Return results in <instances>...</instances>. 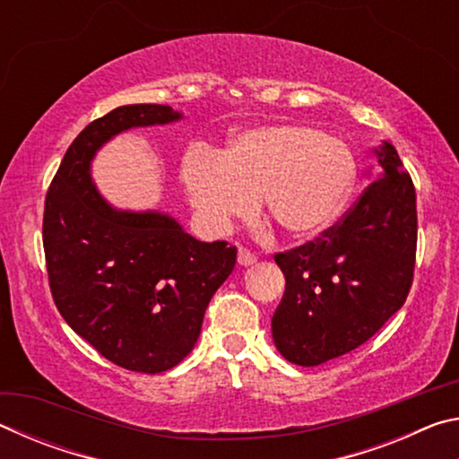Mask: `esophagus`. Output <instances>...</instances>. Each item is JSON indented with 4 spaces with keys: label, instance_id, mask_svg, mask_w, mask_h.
Segmentation results:
<instances>
[{
    "label": "esophagus",
    "instance_id": "1",
    "mask_svg": "<svg viewBox=\"0 0 459 459\" xmlns=\"http://www.w3.org/2000/svg\"><path fill=\"white\" fill-rule=\"evenodd\" d=\"M255 261H257V255L248 251V248H243V247L238 248V265L248 267V265H253Z\"/></svg>",
    "mask_w": 459,
    "mask_h": 459
}]
</instances>
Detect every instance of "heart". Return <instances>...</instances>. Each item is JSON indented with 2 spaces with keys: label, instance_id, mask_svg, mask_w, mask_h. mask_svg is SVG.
Masks as SVG:
<instances>
[{
  "label": "heart",
  "instance_id": "obj_1",
  "mask_svg": "<svg viewBox=\"0 0 459 459\" xmlns=\"http://www.w3.org/2000/svg\"><path fill=\"white\" fill-rule=\"evenodd\" d=\"M184 184L200 219L212 230L261 206L290 237H314L338 219L356 169L338 137L299 123L240 131L229 150L192 147Z\"/></svg>",
  "mask_w": 459,
  "mask_h": 459
}]
</instances>
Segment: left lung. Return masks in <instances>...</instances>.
I'll return each instance as SVG.
<instances>
[{
    "label": "left lung",
    "mask_w": 459,
    "mask_h": 459,
    "mask_svg": "<svg viewBox=\"0 0 459 459\" xmlns=\"http://www.w3.org/2000/svg\"><path fill=\"white\" fill-rule=\"evenodd\" d=\"M380 172L338 224L275 263L285 293L271 330L277 351L317 367L364 344L405 304L417 251L415 186L393 143L375 150Z\"/></svg>",
    "instance_id": "8db88e82"
}]
</instances>
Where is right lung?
Here are the masks:
<instances>
[{
    "instance_id": "add662e5",
    "label": "right lung",
    "mask_w": 459,
    "mask_h": 459,
    "mask_svg": "<svg viewBox=\"0 0 459 459\" xmlns=\"http://www.w3.org/2000/svg\"><path fill=\"white\" fill-rule=\"evenodd\" d=\"M168 105H126L89 123L46 194L42 240L50 291L66 324L121 368L158 375L192 352L237 247L202 243L172 216L117 211L100 196L91 161L108 139L166 126Z\"/></svg>"
}]
</instances>
